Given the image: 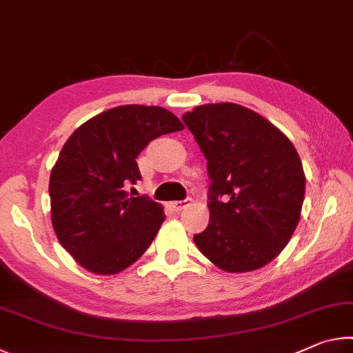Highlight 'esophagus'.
Returning a JSON list of instances; mask_svg holds the SVG:
<instances>
[{
  "label": "esophagus",
  "mask_w": 353,
  "mask_h": 353,
  "mask_svg": "<svg viewBox=\"0 0 353 353\" xmlns=\"http://www.w3.org/2000/svg\"><path fill=\"white\" fill-rule=\"evenodd\" d=\"M190 199H185V201H174V202H170V208L172 212H182L185 207L190 205Z\"/></svg>",
  "instance_id": "1"
}]
</instances>
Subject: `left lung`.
<instances>
[{"mask_svg":"<svg viewBox=\"0 0 353 353\" xmlns=\"http://www.w3.org/2000/svg\"><path fill=\"white\" fill-rule=\"evenodd\" d=\"M207 159L210 221L196 246L225 272L272 261L301 219L305 174L288 137L234 103L204 104L182 117Z\"/></svg>","mask_w":353,"mask_h":353,"instance_id":"left-lung-1","label":"left lung"}]
</instances>
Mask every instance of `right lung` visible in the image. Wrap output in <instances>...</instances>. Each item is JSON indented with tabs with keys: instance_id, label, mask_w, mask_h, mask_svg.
Here are the masks:
<instances>
[{
	"instance_id": "1",
	"label": "right lung",
	"mask_w": 353,
	"mask_h": 353,
	"mask_svg": "<svg viewBox=\"0 0 353 353\" xmlns=\"http://www.w3.org/2000/svg\"><path fill=\"white\" fill-rule=\"evenodd\" d=\"M182 129L163 107L129 104L90 118L65 141L50 176L51 223L83 270L112 276L146 252L163 205L126 188L141 179L135 159L149 141Z\"/></svg>"
}]
</instances>
